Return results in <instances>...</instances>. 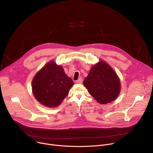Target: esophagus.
Here are the masks:
<instances>
[{
	"label": "esophagus",
	"mask_w": 153,
	"mask_h": 153,
	"mask_svg": "<svg viewBox=\"0 0 153 153\" xmlns=\"http://www.w3.org/2000/svg\"><path fill=\"white\" fill-rule=\"evenodd\" d=\"M82 82H83L82 78H79L77 80H76V83H77V84H82Z\"/></svg>",
	"instance_id": "obj_1"
}]
</instances>
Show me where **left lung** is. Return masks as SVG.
Returning <instances> with one entry per match:
<instances>
[{"instance_id":"8db88e82","label":"left lung","mask_w":153,"mask_h":153,"mask_svg":"<svg viewBox=\"0 0 153 153\" xmlns=\"http://www.w3.org/2000/svg\"><path fill=\"white\" fill-rule=\"evenodd\" d=\"M84 85L93 98L102 104L114 101L120 91L118 77L103 61L91 68L84 81Z\"/></svg>"}]
</instances>
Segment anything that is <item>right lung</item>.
<instances>
[{"label": "right lung", "instance_id": "obj_1", "mask_svg": "<svg viewBox=\"0 0 153 153\" xmlns=\"http://www.w3.org/2000/svg\"><path fill=\"white\" fill-rule=\"evenodd\" d=\"M73 84V80L66 75L62 66L51 62L34 77L32 91L41 104L55 107L59 105L68 96Z\"/></svg>", "mask_w": 153, "mask_h": 153}]
</instances>
